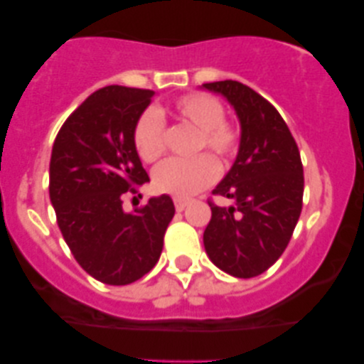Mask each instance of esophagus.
Returning <instances> with one entry per match:
<instances>
[{
    "mask_svg": "<svg viewBox=\"0 0 364 364\" xmlns=\"http://www.w3.org/2000/svg\"><path fill=\"white\" fill-rule=\"evenodd\" d=\"M174 205H176V211H183V209H185L186 205H188V200H186V199H179V197H176Z\"/></svg>",
    "mask_w": 364,
    "mask_h": 364,
    "instance_id": "34e87169",
    "label": "esophagus"
}]
</instances>
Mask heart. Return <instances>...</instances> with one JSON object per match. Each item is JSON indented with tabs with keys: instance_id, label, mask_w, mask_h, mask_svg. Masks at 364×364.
<instances>
[{
	"instance_id": "heart-1",
	"label": "heart",
	"mask_w": 364,
	"mask_h": 364,
	"mask_svg": "<svg viewBox=\"0 0 364 364\" xmlns=\"http://www.w3.org/2000/svg\"><path fill=\"white\" fill-rule=\"evenodd\" d=\"M172 112L181 123L199 130L196 153L211 151L218 160L234 159L240 149L241 135L234 123L225 119V107L216 97L203 91H193L176 98ZM132 142L139 159L146 164L160 160L167 151V128L164 116L156 109H146L137 117L132 130ZM220 167L209 155L196 159H172L164 161L153 172L156 192L174 197H190L213 185Z\"/></svg>"
}]
</instances>
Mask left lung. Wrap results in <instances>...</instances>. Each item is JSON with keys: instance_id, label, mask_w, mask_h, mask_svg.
Returning a JSON list of instances; mask_svg holds the SVG:
<instances>
[{"instance_id": "left-lung-1", "label": "left lung", "mask_w": 364, "mask_h": 364, "mask_svg": "<svg viewBox=\"0 0 364 364\" xmlns=\"http://www.w3.org/2000/svg\"><path fill=\"white\" fill-rule=\"evenodd\" d=\"M236 109L240 153L213 196L232 199L220 208L208 200L211 220L204 248L213 264L237 278L269 269L287 248L303 208L304 176L297 144L280 112L237 80L205 82Z\"/></svg>"}]
</instances>
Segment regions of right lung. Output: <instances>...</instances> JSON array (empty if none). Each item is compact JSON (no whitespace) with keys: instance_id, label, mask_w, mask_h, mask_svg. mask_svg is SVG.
<instances>
[{"instance_id":"obj_1","label":"right lung","mask_w":364,"mask_h":364,"mask_svg":"<svg viewBox=\"0 0 364 364\" xmlns=\"http://www.w3.org/2000/svg\"><path fill=\"white\" fill-rule=\"evenodd\" d=\"M155 91L105 86L75 109L56 135L49 196L56 222L79 266L107 285L137 282L159 262L174 216L168 196L134 213L123 199L149 181L132 130ZM135 199V197H134Z\"/></svg>"}]
</instances>
